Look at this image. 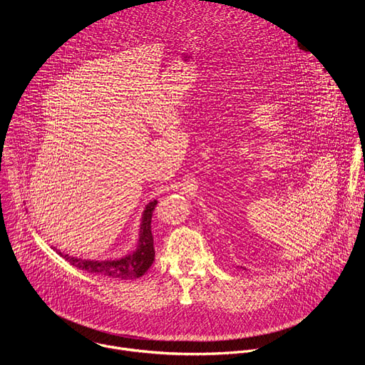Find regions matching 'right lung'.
<instances>
[{"label": "right lung", "mask_w": 365, "mask_h": 365, "mask_svg": "<svg viewBox=\"0 0 365 365\" xmlns=\"http://www.w3.org/2000/svg\"><path fill=\"white\" fill-rule=\"evenodd\" d=\"M158 200H151L143 212L141 227H140V240L137 250L120 259H106V262H93V259H82L62 254L58 251L66 262L72 266L85 270L92 274L118 279V280H133L141 277L154 262V247H153V234H151V215ZM56 250V248H55Z\"/></svg>", "instance_id": "add662e5"}]
</instances>
